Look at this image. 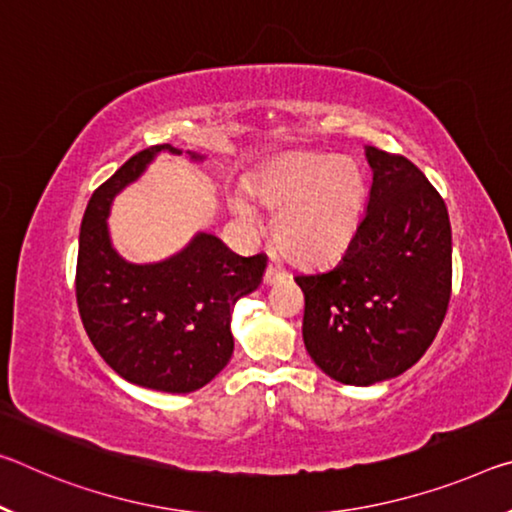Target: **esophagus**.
Listing matches in <instances>:
<instances>
[{
	"label": "esophagus",
	"instance_id": "34e87169",
	"mask_svg": "<svg viewBox=\"0 0 512 512\" xmlns=\"http://www.w3.org/2000/svg\"><path fill=\"white\" fill-rule=\"evenodd\" d=\"M285 278H287V271L282 269V266H278V264H269V269H266V273H264L266 285H275V282H280V280H285Z\"/></svg>",
	"mask_w": 512,
	"mask_h": 512
}]
</instances>
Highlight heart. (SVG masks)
Instances as JSON below:
<instances>
[{
	"mask_svg": "<svg viewBox=\"0 0 512 512\" xmlns=\"http://www.w3.org/2000/svg\"><path fill=\"white\" fill-rule=\"evenodd\" d=\"M364 175L351 159L328 154H289L250 184V198L275 212L278 248L300 264H323L337 257L360 223ZM237 212L253 218L246 200Z\"/></svg>",
	"mask_w": 512,
	"mask_h": 512,
	"instance_id": "heart-1",
	"label": "heart"
}]
</instances>
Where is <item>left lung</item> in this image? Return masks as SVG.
Returning a JSON list of instances; mask_svg holds the SVG:
<instances>
[{
	"instance_id": "1",
	"label": "left lung",
	"mask_w": 512,
	"mask_h": 512,
	"mask_svg": "<svg viewBox=\"0 0 512 512\" xmlns=\"http://www.w3.org/2000/svg\"><path fill=\"white\" fill-rule=\"evenodd\" d=\"M367 214L328 271L300 273L303 342L344 385L396 378L419 362L451 298V223L435 186L403 154L367 145Z\"/></svg>"
}]
</instances>
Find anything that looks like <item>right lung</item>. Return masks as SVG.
<instances>
[{
  "instance_id": "add662e5",
  "label": "right lung",
  "mask_w": 512,
  "mask_h": 512,
  "mask_svg": "<svg viewBox=\"0 0 512 512\" xmlns=\"http://www.w3.org/2000/svg\"><path fill=\"white\" fill-rule=\"evenodd\" d=\"M161 150L180 154L168 143L136 152L88 200L75 289L86 335L118 376L157 392L186 394L230 362L232 305L259 287L266 255L241 257L214 234L200 232L164 262H125L109 241V205Z\"/></svg>"
}]
</instances>
